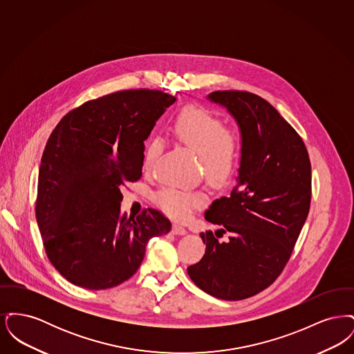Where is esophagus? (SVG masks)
Returning <instances> with one entry per match:
<instances>
[{
    "label": "esophagus",
    "instance_id": "esophagus-1",
    "mask_svg": "<svg viewBox=\"0 0 354 354\" xmlns=\"http://www.w3.org/2000/svg\"><path fill=\"white\" fill-rule=\"evenodd\" d=\"M171 232L174 234V235H185V228L183 225H180V224H172V228H171Z\"/></svg>",
    "mask_w": 354,
    "mask_h": 354
}]
</instances>
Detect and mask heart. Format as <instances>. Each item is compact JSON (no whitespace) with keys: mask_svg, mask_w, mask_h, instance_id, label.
<instances>
[{"mask_svg":"<svg viewBox=\"0 0 354 354\" xmlns=\"http://www.w3.org/2000/svg\"><path fill=\"white\" fill-rule=\"evenodd\" d=\"M172 131L185 147L198 153L204 175L212 185H227L235 176L241 162V135L225 126L223 119L207 109L188 106L175 119ZM163 149V139L151 136L143 153V169L151 171ZM153 201L169 216L185 219L203 205L205 196L201 191L166 185L155 194Z\"/></svg>","mask_w":354,"mask_h":354,"instance_id":"obj_1","label":"heart"}]
</instances>
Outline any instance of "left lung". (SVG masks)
<instances>
[{
  "label": "left lung",
  "mask_w": 354,
  "mask_h": 354,
  "mask_svg": "<svg viewBox=\"0 0 354 354\" xmlns=\"http://www.w3.org/2000/svg\"><path fill=\"white\" fill-rule=\"evenodd\" d=\"M208 100L236 119L241 162L231 195L205 211L220 230L201 234L205 253L187 272L208 295L236 301L260 293L286 268L310 207V160L301 136L270 102L240 90ZM224 233L229 239L220 242Z\"/></svg>",
  "instance_id": "8db88e82"
}]
</instances>
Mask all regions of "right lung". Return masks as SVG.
Returning a JSON list of instances; mask_svg holds the SVG:
<instances>
[{
    "mask_svg": "<svg viewBox=\"0 0 354 354\" xmlns=\"http://www.w3.org/2000/svg\"><path fill=\"white\" fill-rule=\"evenodd\" d=\"M175 97L120 90L68 111L53 130L38 172L35 218L46 254L68 281L107 289L129 280L153 236L171 230L158 209L120 211V188L142 176L145 140Z\"/></svg>",
    "mask_w": 354,
    "mask_h": 354,
    "instance_id": "right-lung-1",
    "label": "right lung"
}]
</instances>
